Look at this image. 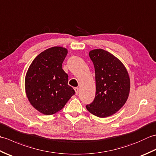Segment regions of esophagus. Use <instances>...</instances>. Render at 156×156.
<instances>
[{
	"instance_id": "1",
	"label": "esophagus",
	"mask_w": 156,
	"mask_h": 156,
	"mask_svg": "<svg viewBox=\"0 0 156 156\" xmlns=\"http://www.w3.org/2000/svg\"><path fill=\"white\" fill-rule=\"evenodd\" d=\"M74 90H75V92H76V94L77 95L78 94V92H79V88L78 87L74 88Z\"/></svg>"
}]
</instances>
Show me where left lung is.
<instances>
[{
  "instance_id": "1",
  "label": "left lung",
  "mask_w": 156,
  "mask_h": 156,
  "mask_svg": "<svg viewBox=\"0 0 156 156\" xmlns=\"http://www.w3.org/2000/svg\"><path fill=\"white\" fill-rule=\"evenodd\" d=\"M95 70L96 95L87 105L91 114L105 118L120 110L129 97L130 78L122 62L107 51L95 49L89 51Z\"/></svg>"
}]
</instances>
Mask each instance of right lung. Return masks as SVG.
Wrapping results in <instances>:
<instances>
[{
    "label": "right lung",
    "mask_w": 156,
    "mask_h": 156,
    "mask_svg": "<svg viewBox=\"0 0 156 156\" xmlns=\"http://www.w3.org/2000/svg\"><path fill=\"white\" fill-rule=\"evenodd\" d=\"M68 49L55 46L40 53L26 73L25 88L31 105L45 115H54L64 107L75 91L68 84L62 69Z\"/></svg>",
    "instance_id": "add662e5"
}]
</instances>
